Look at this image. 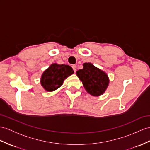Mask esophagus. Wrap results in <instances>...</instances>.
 Listing matches in <instances>:
<instances>
[{
  "label": "esophagus",
  "instance_id": "34e87169",
  "mask_svg": "<svg viewBox=\"0 0 150 150\" xmlns=\"http://www.w3.org/2000/svg\"><path fill=\"white\" fill-rule=\"evenodd\" d=\"M72 69H73V71H74V72H76V69H77V67H76V65H72Z\"/></svg>",
  "mask_w": 150,
  "mask_h": 150
}]
</instances>
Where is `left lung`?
Here are the masks:
<instances>
[{
  "label": "left lung",
  "mask_w": 150,
  "mask_h": 150,
  "mask_svg": "<svg viewBox=\"0 0 150 150\" xmlns=\"http://www.w3.org/2000/svg\"><path fill=\"white\" fill-rule=\"evenodd\" d=\"M85 90L93 96L103 94L109 84L108 75L91 63H85L83 69L76 72Z\"/></svg>",
  "instance_id": "left-lung-1"
}]
</instances>
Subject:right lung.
<instances>
[{"label": "right lung", "instance_id": "add662e5", "mask_svg": "<svg viewBox=\"0 0 150 150\" xmlns=\"http://www.w3.org/2000/svg\"><path fill=\"white\" fill-rule=\"evenodd\" d=\"M74 73L68 65L53 64L43 72L41 83L47 92H52L62 85L64 79Z\"/></svg>", "mask_w": 150, "mask_h": 150}]
</instances>
